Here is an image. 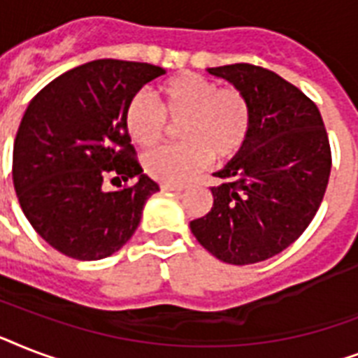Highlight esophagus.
<instances>
[{"label": "esophagus", "mask_w": 358, "mask_h": 358, "mask_svg": "<svg viewBox=\"0 0 358 358\" xmlns=\"http://www.w3.org/2000/svg\"><path fill=\"white\" fill-rule=\"evenodd\" d=\"M163 191H174V193H182L184 185H171V184H162Z\"/></svg>", "instance_id": "obj_1"}]
</instances>
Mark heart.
I'll return each instance as SVG.
<instances>
[{
    "mask_svg": "<svg viewBox=\"0 0 358 358\" xmlns=\"http://www.w3.org/2000/svg\"><path fill=\"white\" fill-rule=\"evenodd\" d=\"M180 143L148 152L145 171L157 182L184 185L210 165L212 157L229 162L243 150L252 111L238 87H221L195 72H182L157 87V103L135 94L124 108V128L143 148L157 145L169 124H178Z\"/></svg>",
    "mask_w": 358,
    "mask_h": 358,
    "instance_id": "1",
    "label": "heart"
}]
</instances>
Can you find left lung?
Instances as JSON below:
<instances>
[{"label": "left lung", "instance_id": "obj_1", "mask_svg": "<svg viewBox=\"0 0 358 358\" xmlns=\"http://www.w3.org/2000/svg\"><path fill=\"white\" fill-rule=\"evenodd\" d=\"M249 98L247 145L213 173V206L191 221L196 241L215 258L247 266L294 243L322 204L331 145L320 109L295 85L249 63L208 69Z\"/></svg>", "mask_w": 358, "mask_h": 358}]
</instances>
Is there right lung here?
<instances>
[{
  "mask_svg": "<svg viewBox=\"0 0 358 358\" xmlns=\"http://www.w3.org/2000/svg\"><path fill=\"white\" fill-rule=\"evenodd\" d=\"M163 74L156 64L98 59L50 81L25 109L14 139V189L31 227L59 252L102 260L139 227L159 185L143 174L124 108ZM108 176L122 179L123 189L106 190Z\"/></svg>",
  "mask_w": 358,
  "mask_h": 358,
  "instance_id": "right-lung-1",
  "label": "right lung"
}]
</instances>
